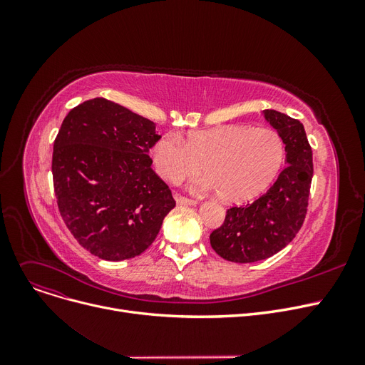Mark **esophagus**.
<instances>
[{
	"mask_svg": "<svg viewBox=\"0 0 365 365\" xmlns=\"http://www.w3.org/2000/svg\"><path fill=\"white\" fill-rule=\"evenodd\" d=\"M175 200H176V202H178L179 205H195V204H197L195 200L186 198V197L180 195V194H175Z\"/></svg>",
	"mask_w": 365,
	"mask_h": 365,
	"instance_id": "34e87169",
	"label": "esophagus"
}]
</instances>
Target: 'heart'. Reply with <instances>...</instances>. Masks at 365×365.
<instances>
[{
	"label": "heart",
	"instance_id": "b5f03b06",
	"mask_svg": "<svg viewBox=\"0 0 365 365\" xmlns=\"http://www.w3.org/2000/svg\"><path fill=\"white\" fill-rule=\"evenodd\" d=\"M284 153V140L272 128L220 125L189 133L186 140L178 133L164 134L152 148V161L161 178L175 183L204 168L208 176L198 186L238 202L274 180Z\"/></svg>",
	"mask_w": 365,
	"mask_h": 365
}]
</instances>
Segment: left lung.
Listing matches in <instances>:
<instances>
[{
  "mask_svg": "<svg viewBox=\"0 0 365 365\" xmlns=\"http://www.w3.org/2000/svg\"><path fill=\"white\" fill-rule=\"evenodd\" d=\"M264 118L285 143L287 165L262 197L227 208L222 226L210 234L213 250L229 262L274 256L294 240L308 213L314 163L303 124L274 109H266Z\"/></svg>",
  "mask_w": 365,
  "mask_h": 365,
  "instance_id": "left-lung-1",
  "label": "left lung"
}]
</instances>
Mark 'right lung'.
<instances>
[{
	"mask_svg": "<svg viewBox=\"0 0 365 365\" xmlns=\"http://www.w3.org/2000/svg\"><path fill=\"white\" fill-rule=\"evenodd\" d=\"M155 123L103 98L65 117L53 146V186L73 238L103 260L136 257L176 201L152 170Z\"/></svg>",
	"mask_w": 365,
	"mask_h": 365,
	"instance_id": "add662e5",
	"label": "right lung"
}]
</instances>
